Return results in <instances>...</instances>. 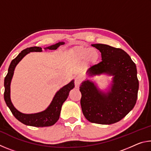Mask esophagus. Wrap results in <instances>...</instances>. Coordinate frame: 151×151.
I'll list each match as a JSON object with an SVG mask.
<instances>
[{
    "label": "esophagus",
    "instance_id": "1",
    "mask_svg": "<svg viewBox=\"0 0 151 151\" xmlns=\"http://www.w3.org/2000/svg\"><path fill=\"white\" fill-rule=\"evenodd\" d=\"M81 83V78L79 77V76H77L75 78V88H78L79 87V85H80V84Z\"/></svg>",
    "mask_w": 151,
    "mask_h": 151
}]
</instances>
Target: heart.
I'll return each instance as SVG.
<instances>
[{
    "label": "heart",
    "instance_id": "obj_1",
    "mask_svg": "<svg viewBox=\"0 0 151 151\" xmlns=\"http://www.w3.org/2000/svg\"><path fill=\"white\" fill-rule=\"evenodd\" d=\"M76 55L81 59H84L87 57L91 61H95L99 57L98 52L94 48H81L76 50Z\"/></svg>",
    "mask_w": 151,
    "mask_h": 151
}]
</instances>
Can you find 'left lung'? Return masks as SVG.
<instances>
[{"instance_id": "left-lung-1", "label": "left lung", "mask_w": 151, "mask_h": 151, "mask_svg": "<svg viewBox=\"0 0 151 151\" xmlns=\"http://www.w3.org/2000/svg\"><path fill=\"white\" fill-rule=\"evenodd\" d=\"M92 46L101 52L102 61L89 68L88 76H113L111 89L104 93L93 82L83 81L80 86L82 111L89 122L111 124L121 121L136 104L139 80L135 63L121 48L103 44Z\"/></svg>"}]
</instances>
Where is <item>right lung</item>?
Masks as SVG:
<instances>
[{"label": "right lung", "mask_w": 151, "mask_h": 151, "mask_svg": "<svg viewBox=\"0 0 151 151\" xmlns=\"http://www.w3.org/2000/svg\"><path fill=\"white\" fill-rule=\"evenodd\" d=\"M65 44L64 42H59L57 44L51 45L50 47L45 48V50H56L60 45ZM42 48L39 47H32L27 48L21 51L19 55L12 60L11 63L8 70V73L4 78V99L6 105L11 110L12 113L15 118L20 122L28 126L36 127H49L55 124L59 119L61 107L69 94V92L75 87L74 80L70 82L68 85L64 86L58 91L53 98L52 102L48 108L44 111L34 114H24L19 112L15 109L11 100V82L13 76L14 68L24 56L30 52H41Z\"/></svg>", "instance_id": "add662e5"}]
</instances>
